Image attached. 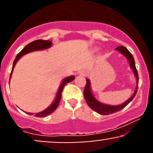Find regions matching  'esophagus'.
<instances>
[{"mask_svg": "<svg viewBox=\"0 0 153 153\" xmlns=\"http://www.w3.org/2000/svg\"><path fill=\"white\" fill-rule=\"evenodd\" d=\"M85 72H84V71H81V72H80V75H83V74H85Z\"/></svg>", "mask_w": 153, "mask_h": 153, "instance_id": "esophagus-1", "label": "esophagus"}]
</instances>
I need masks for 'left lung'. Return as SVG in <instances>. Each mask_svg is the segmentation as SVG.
<instances>
[{
  "label": "left lung",
  "mask_w": 153,
  "mask_h": 153,
  "mask_svg": "<svg viewBox=\"0 0 153 153\" xmlns=\"http://www.w3.org/2000/svg\"><path fill=\"white\" fill-rule=\"evenodd\" d=\"M116 50L118 51L119 53L122 54L123 56H124V57H126V59L128 60V62H129V67H130L131 69L132 70L133 73H134L135 78H136V88H135V91L134 94H132V96H131L129 99H128L127 101H124V103H121V104L119 105L112 106V105L106 104V103H103L100 102L99 100H97L95 98L94 94H93L92 89H91V83L90 80H89L88 78H86V85H85L83 92L85 101H86L88 105L91 109H93L95 111L97 112V113L102 115L111 114L115 113V112L119 111L123 109L124 107L127 106V104H129V103L132 101L133 99L134 98V96H136L137 92L139 76L137 71L136 69V66H135L134 59V57H133L132 54H131L130 53V52L124 47L121 46L117 47V48H116Z\"/></svg>",
  "instance_id": "1"
}]
</instances>
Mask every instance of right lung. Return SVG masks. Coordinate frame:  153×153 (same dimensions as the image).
Segmentation results:
<instances>
[{
	"instance_id": "1",
	"label": "right lung",
	"mask_w": 153,
	"mask_h": 153,
	"mask_svg": "<svg viewBox=\"0 0 153 153\" xmlns=\"http://www.w3.org/2000/svg\"><path fill=\"white\" fill-rule=\"evenodd\" d=\"M52 45V42L50 40H36V41L32 42L29 43V45H27L26 46L24 47L23 50L21 51L19 53L17 54L16 57V59H14L13 63V67H12V70H11V73H10V80L12 76V73H13V69H14V67L16 64L17 62L19 61V59L22 57V56L25 55V54L30 53V52H34V51H39V50H47V49L50 48ZM75 79V76L74 75H71V76H68L67 78H65L62 80V82H61L60 85H59L58 91H57V95H56V97L54 100L53 101L51 104L46 109L43 110L42 111L39 112V113H36L35 114V117H47L48 115L51 114L52 113H53L54 111L56 110V108H57V106H59V101L61 100V97H62V92L63 91V88L65 87V85H66L68 82H70L71 81H73V80ZM26 114L29 115H33L34 114V113H29V112H26Z\"/></svg>"
}]
</instances>
